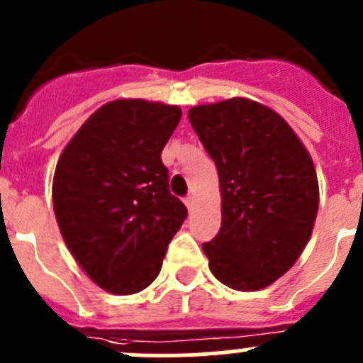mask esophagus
I'll return each mask as SVG.
<instances>
[{"mask_svg": "<svg viewBox=\"0 0 363 363\" xmlns=\"http://www.w3.org/2000/svg\"><path fill=\"white\" fill-rule=\"evenodd\" d=\"M184 204H186V208H188L189 211H191L193 206H195V197H193V195H188V197L184 199Z\"/></svg>", "mask_w": 363, "mask_h": 363, "instance_id": "34e87169", "label": "esophagus"}]
</instances>
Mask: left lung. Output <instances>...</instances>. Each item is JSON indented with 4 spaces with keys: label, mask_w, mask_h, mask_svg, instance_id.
Wrapping results in <instances>:
<instances>
[{
    "label": "left lung",
    "mask_w": 363,
    "mask_h": 363,
    "mask_svg": "<svg viewBox=\"0 0 363 363\" xmlns=\"http://www.w3.org/2000/svg\"><path fill=\"white\" fill-rule=\"evenodd\" d=\"M188 118L218 170L222 225L202 245L209 270L233 290L267 289L313 231L319 181L310 152L276 111L249 98L195 105Z\"/></svg>",
    "instance_id": "1"
}]
</instances>
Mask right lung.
I'll return each instance as SVG.
<instances>
[{"label": "right lung", "instance_id": "obj_1", "mask_svg": "<svg viewBox=\"0 0 363 363\" xmlns=\"http://www.w3.org/2000/svg\"><path fill=\"white\" fill-rule=\"evenodd\" d=\"M181 116L177 105L113 100L87 118L57 162L60 235L89 279L114 296L141 292L159 276L188 215L161 161Z\"/></svg>", "mask_w": 363, "mask_h": 363}]
</instances>
